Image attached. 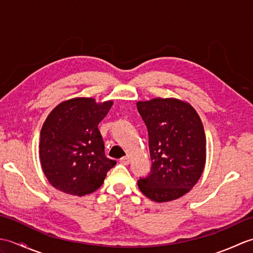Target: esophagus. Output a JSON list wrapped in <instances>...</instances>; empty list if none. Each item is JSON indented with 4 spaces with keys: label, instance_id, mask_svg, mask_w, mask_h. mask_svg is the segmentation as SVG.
I'll use <instances>...</instances> for the list:
<instances>
[{
    "label": "esophagus",
    "instance_id": "obj_1",
    "mask_svg": "<svg viewBox=\"0 0 253 253\" xmlns=\"http://www.w3.org/2000/svg\"><path fill=\"white\" fill-rule=\"evenodd\" d=\"M120 162L123 165H128V164H129V162H130V159H129V157H124V158H122L120 160Z\"/></svg>",
    "mask_w": 253,
    "mask_h": 253
}]
</instances>
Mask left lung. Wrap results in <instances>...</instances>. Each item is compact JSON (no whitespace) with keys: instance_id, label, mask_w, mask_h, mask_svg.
<instances>
[{"instance_id":"obj_1","label":"left lung","mask_w":253,"mask_h":253,"mask_svg":"<svg viewBox=\"0 0 253 253\" xmlns=\"http://www.w3.org/2000/svg\"><path fill=\"white\" fill-rule=\"evenodd\" d=\"M149 132L151 174L138 180L144 196L155 202L176 200L200 179L207 159L201 118L188 103L175 98L137 102Z\"/></svg>"}]
</instances>
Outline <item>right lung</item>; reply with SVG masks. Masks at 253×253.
Masks as SVG:
<instances>
[{
    "label": "right lung",
    "instance_id": "right-lung-1",
    "mask_svg": "<svg viewBox=\"0 0 253 253\" xmlns=\"http://www.w3.org/2000/svg\"><path fill=\"white\" fill-rule=\"evenodd\" d=\"M113 101L93 98L61 102L47 115L40 132L39 158L50 184L64 193L83 197L103 184L116 162L105 157L98 128Z\"/></svg>",
    "mask_w": 253,
    "mask_h": 253
}]
</instances>
